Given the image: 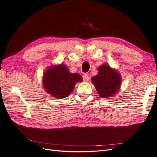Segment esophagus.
I'll use <instances>...</instances> for the list:
<instances>
[{
    "label": "esophagus",
    "mask_w": 157,
    "mask_h": 157,
    "mask_svg": "<svg viewBox=\"0 0 157 157\" xmlns=\"http://www.w3.org/2000/svg\"><path fill=\"white\" fill-rule=\"evenodd\" d=\"M89 79H90V77H89L88 74L84 73L83 75V80H84V81H88V80H89Z\"/></svg>",
    "instance_id": "obj_1"
}]
</instances>
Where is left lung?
Here are the masks:
<instances>
[{
  "label": "left lung",
  "mask_w": 157,
  "mask_h": 157,
  "mask_svg": "<svg viewBox=\"0 0 157 157\" xmlns=\"http://www.w3.org/2000/svg\"><path fill=\"white\" fill-rule=\"evenodd\" d=\"M92 81L101 98H107L115 95L120 88L121 77L117 71L104 64L98 67V74Z\"/></svg>",
  "instance_id": "1"
}]
</instances>
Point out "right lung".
Masks as SVG:
<instances>
[{"mask_svg": "<svg viewBox=\"0 0 157 157\" xmlns=\"http://www.w3.org/2000/svg\"><path fill=\"white\" fill-rule=\"evenodd\" d=\"M82 81L81 76L77 73H71L63 64L48 69L43 78L46 91L58 99L69 96L73 91L75 84Z\"/></svg>", "mask_w": 157, "mask_h": 157, "instance_id": "add662e5", "label": "right lung"}]
</instances>
